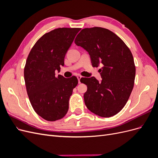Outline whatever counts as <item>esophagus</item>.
Wrapping results in <instances>:
<instances>
[{"label": "esophagus", "mask_w": 158, "mask_h": 158, "mask_svg": "<svg viewBox=\"0 0 158 158\" xmlns=\"http://www.w3.org/2000/svg\"><path fill=\"white\" fill-rule=\"evenodd\" d=\"M77 78H78V83H79V84H80V83H81L80 79L82 78V76H77Z\"/></svg>", "instance_id": "1"}]
</instances>
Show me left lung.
Listing matches in <instances>:
<instances>
[{
  "label": "left lung",
  "instance_id": "8db88e82",
  "mask_svg": "<svg viewBox=\"0 0 158 158\" xmlns=\"http://www.w3.org/2000/svg\"><path fill=\"white\" fill-rule=\"evenodd\" d=\"M76 45L88 52L94 67L99 65L102 80L82 78L87 85L84 102L90 111L102 117L117 114L125 106L135 83L136 68L132 55L125 43L106 28H85L76 37Z\"/></svg>",
  "mask_w": 158,
  "mask_h": 158
}]
</instances>
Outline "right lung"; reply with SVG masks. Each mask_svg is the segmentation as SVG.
Wrapping results in <instances>:
<instances>
[{
    "instance_id": "right-lung-1",
    "label": "right lung",
    "mask_w": 158,
    "mask_h": 158,
    "mask_svg": "<svg viewBox=\"0 0 158 158\" xmlns=\"http://www.w3.org/2000/svg\"><path fill=\"white\" fill-rule=\"evenodd\" d=\"M80 28H57L45 33L30 51L24 68L27 93L37 114L55 121L67 113L69 99L78 84L76 76H55Z\"/></svg>"
}]
</instances>
